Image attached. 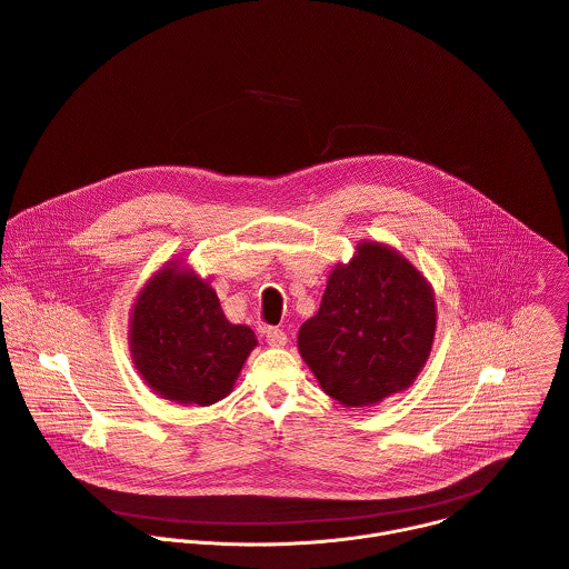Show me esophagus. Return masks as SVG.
Wrapping results in <instances>:
<instances>
[{"label": "esophagus", "instance_id": "1", "mask_svg": "<svg viewBox=\"0 0 569 569\" xmlns=\"http://www.w3.org/2000/svg\"><path fill=\"white\" fill-rule=\"evenodd\" d=\"M266 341H268L270 346H274V348H281V346H286L288 335H286L281 328H277V326H268V328H266Z\"/></svg>", "mask_w": 569, "mask_h": 569}]
</instances>
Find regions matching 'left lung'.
I'll return each instance as SVG.
<instances>
[{
  "mask_svg": "<svg viewBox=\"0 0 569 569\" xmlns=\"http://www.w3.org/2000/svg\"><path fill=\"white\" fill-rule=\"evenodd\" d=\"M436 335L427 279L396 250L361 243L330 272L319 312L299 328V352L321 389L368 407L413 385Z\"/></svg>",
  "mask_w": 569,
  "mask_h": 569,
  "instance_id": "8db88e82",
  "label": "left lung"
}]
</instances>
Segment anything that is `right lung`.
I'll list each match as a JSON object with an SVG mask.
<instances>
[{
    "label": "right lung",
    "instance_id": "right-lung-1",
    "mask_svg": "<svg viewBox=\"0 0 569 569\" xmlns=\"http://www.w3.org/2000/svg\"><path fill=\"white\" fill-rule=\"evenodd\" d=\"M131 357L164 400L210 407L223 400L257 346L254 332L230 323L214 288L176 266L162 268L131 312Z\"/></svg>",
    "mask_w": 569,
    "mask_h": 569
}]
</instances>
